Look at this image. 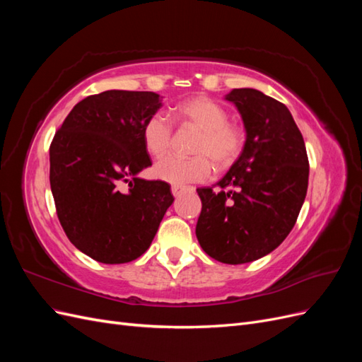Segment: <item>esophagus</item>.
<instances>
[{
  "label": "esophagus",
  "instance_id": "34e87169",
  "mask_svg": "<svg viewBox=\"0 0 362 362\" xmlns=\"http://www.w3.org/2000/svg\"><path fill=\"white\" fill-rule=\"evenodd\" d=\"M192 190H193L192 187H185V185H172V194L175 198H178V196H181L182 193L192 192Z\"/></svg>",
  "mask_w": 362,
  "mask_h": 362
}]
</instances>
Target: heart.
Returning <instances> with one entry per match:
<instances>
[{
	"mask_svg": "<svg viewBox=\"0 0 362 362\" xmlns=\"http://www.w3.org/2000/svg\"><path fill=\"white\" fill-rule=\"evenodd\" d=\"M177 116L202 129L194 146L198 156L170 154L160 158L154 166V175L158 180L175 185L205 181L213 172L211 158L225 166L234 161L242 151V133L228 124L225 108L210 98L199 96L184 101L177 108ZM172 131V119L168 113L156 112L148 117L141 129V137L149 154L160 157L170 148Z\"/></svg>",
	"mask_w": 362,
	"mask_h": 362,
	"instance_id": "b5f03b06",
	"label": "heart"
}]
</instances>
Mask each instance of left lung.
<instances>
[{
  "label": "left lung",
  "instance_id": "1",
  "mask_svg": "<svg viewBox=\"0 0 362 362\" xmlns=\"http://www.w3.org/2000/svg\"><path fill=\"white\" fill-rule=\"evenodd\" d=\"M242 116V154L217 182L198 189L202 201L196 237L211 258L245 264L275 250L290 234L308 189L303 137L288 108L257 89L225 95Z\"/></svg>",
  "mask_w": 362,
  "mask_h": 362
}]
</instances>
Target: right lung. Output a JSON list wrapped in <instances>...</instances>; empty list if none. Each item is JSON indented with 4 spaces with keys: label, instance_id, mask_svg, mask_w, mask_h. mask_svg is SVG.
Listing matches in <instances>:
<instances>
[{
    "label": "right lung",
    "instance_id": "1",
    "mask_svg": "<svg viewBox=\"0 0 362 362\" xmlns=\"http://www.w3.org/2000/svg\"><path fill=\"white\" fill-rule=\"evenodd\" d=\"M161 101L154 92L87 96L54 136L49 182L59 221L71 243L98 262L144 255L173 202L168 182L137 177L152 164L141 129Z\"/></svg>",
    "mask_w": 362,
    "mask_h": 362
}]
</instances>
